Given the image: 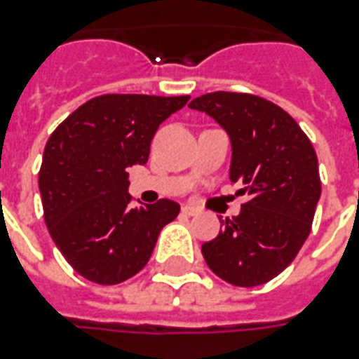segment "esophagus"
Masks as SVG:
<instances>
[{
  "label": "esophagus",
  "instance_id": "34e87169",
  "mask_svg": "<svg viewBox=\"0 0 359 359\" xmlns=\"http://www.w3.org/2000/svg\"><path fill=\"white\" fill-rule=\"evenodd\" d=\"M182 212H184L186 216H197L201 210L197 207H191V205H184V207H182Z\"/></svg>",
  "mask_w": 359,
  "mask_h": 359
}]
</instances>
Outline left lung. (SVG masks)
<instances>
[{
    "instance_id": "1",
    "label": "left lung",
    "mask_w": 359,
    "mask_h": 359,
    "mask_svg": "<svg viewBox=\"0 0 359 359\" xmlns=\"http://www.w3.org/2000/svg\"><path fill=\"white\" fill-rule=\"evenodd\" d=\"M190 108L229 135V179L250 196L238 216L219 218L224 227L201 245L203 257L227 283H266L294 261L311 231L320 199L315 149L287 111L255 95L208 93Z\"/></svg>"
}]
</instances>
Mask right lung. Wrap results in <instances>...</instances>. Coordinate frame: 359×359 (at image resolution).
<instances>
[{"label":"right lung","instance_id":"add662e5","mask_svg":"<svg viewBox=\"0 0 359 359\" xmlns=\"http://www.w3.org/2000/svg\"><path fill=\"white\" fill-rule=\"evenodd\" d=\"M190 97L102 95L50 135L39 190L57 250L93 283L117 285L145 266L179 203L130 205L128 169L149 160L151 141Z\"/></svg>","mask_w":359,"mask_h":359}]
</instances>
